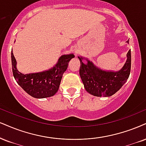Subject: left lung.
I'll use <instances>...</instances> for the list:
<instances>
[{
	"instance_id": "obj_1",
	"label": "left lung",
	"mask_w": 146,
	"mask_h": 146,
	"mask_svg": "<svg viewBox=\"0 0 146 146\" xmlns=\"http://www.w3.org/2000/svg\"><path fill=\"white\" fill-rule=\"evenodd\" d=\"M129 42V40L127 41ZM127 60L120 71H104L96 68L93 64L87 60V64L82 62V57H78L80 62L79 70L80 78L84 89L90 94L97 97H109L114 95L125 83L131 72V50L127 53Z\"/></svg>"
}]
</instances>
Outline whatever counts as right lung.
Segmentation results:
<instances>
[{
	"instance_id": "add662e5",
	"label": "right lung",
	"mask_w": 146,
	"mask_h": 146,
	"mask_svg": "<svg viewBox=\"0 0 146 146\" xmlns=\"http://www.w3.org/2000/svg\"><path fill=\"white\" fill-rule=\"evenodd\" d=\"M73 54L64 55L52 69L42 72L23 74L16 68V60L13 51L11 63L13 74L16 81L26 92L35 98H45L53 96L58 91L63 74L67 70Z\"/></svg>"
}]
</instances>
